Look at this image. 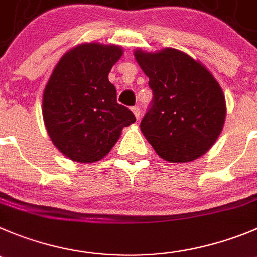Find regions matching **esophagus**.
<instances>
[{
	"label": "esophagus",
	"instance_id": "34e87169",
	"mask_svg": "<svg viewBox=\"0 0 257 257\" xmlns=\"http://www.w3.org/2000/svg\"><path fill=\"white\" fill-rule=\"evenodd\" d=\"M132 112H133L134 116H136V119H137V120H138V119H140V116H141L140 107H138V106H133V107H132Z\"/></svg>",
	"mask_w": 257,
	"mask_h": 257
}]
</instances>
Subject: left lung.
Instances as JSON below:
<instances>
[{"label": "left lung", "instance_id": "8db88e82", "mask_svg": "<svg viewBox=\"0 0 257 257\" xmlns=\"http://www.w3.org/2000/svg\"><path fill=\"white\" fill-rule=\"evenodd\" d=\"M134 58L150 78L151 109L141 131L165 161L190 162L214 145L226 120V99L209 69L174 48L134 50Z\"/></svg>", "mask_w": 257, "mask_h": 257}]
</instances>
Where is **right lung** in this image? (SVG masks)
I'll return each mask as SVG.
<instances>
[{"instance_id": "right-lung-1", "label": "right lung", "mask_w": 257, "mask_h": 257, "mask_svg": "<svg viewBox=\"0 0 257 257\" xmlns=\"http://www.w3.org/2000/svg\"><path fill=\"white\" fill-rule=\"evenodd\" d=\"M123 56L115 44L83 43L64 54L43 93V119L53 145L67 158L91 164L111 151L121 131L136 121L116 102L109 72Z\"/></svg>"}]
</instances>
